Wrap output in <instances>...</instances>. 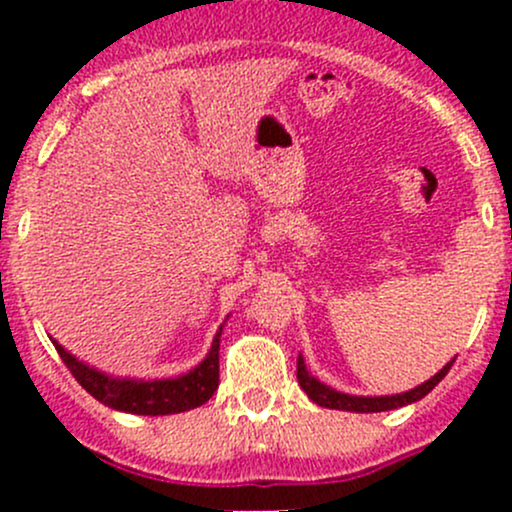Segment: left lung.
Wrapping results in <instances>:
<instances>
[{"label":"left lung","instance_id":"obj_1","mask_svg":"<svg viewBox=\"0 0 512 512\" xmlns=\"http://www.w3.org/2000/svg\"><path fill=\"white\" fill-rule=\"evenodd\" d=\"M453 361H456V359H453ZM453 361H451V364H453ZM451 364H446L441 371H438V374H433L431 379L423 381V384L416 386V389L404 391V394H394V396H352V394H342V391L332 389V386H327V384H322V381H319V379H314V376L307 371V366H304L302 354H299V359H297V381H299V386H302V389H304V394H307L309 399L314 401V404L324 406V409L356 411V414H379V411L401 409V406H409V404H414V401L423 399V396H426L428 391L436 389V384L443 379V376L448 374Z\"/></svg>","mask_w":512,"mask_h":512}]
</instances>
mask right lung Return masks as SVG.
Listing matches in <instances>:
<instances>
[{"label":"right lung","instance_id":"add662e5","mask_svg":"<svg viewBox=\"0 0 512 512\" xmlns=\"http://www.w3.org/2000/svg\"><path fill=\"white\" fill-rule=\"evenodd\" d=\"M220 334L223 327L218 329L210 347L208 356L200 361L195 369L188 374H180L175 379H118V376H108L94 366L84 364L76 359L74 354L66 352L59 342H54L56 352L66 369L76 376L81 386L101 401L103 406L116 411H126V414L138 416H168L180 414V411H190L203 406L210 396L218 391L220 384Z\"/></svg>","mask_w":512,"mask_h":512}]
</instances>
